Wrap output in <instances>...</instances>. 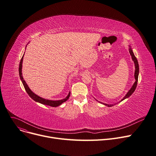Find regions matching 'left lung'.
<instances>
[{
  "label": "left lung",
  "instance_id": "8db88e82",
  "mask_svg": "<svg viewBox=\"0 0 156 156\" xmlns=\"http://www.w3.org/2000/svg\"><path fill=\"white\" fill-rule=\"evenodd\" d=\"M129 53H130V55L132 56V59H133V62H134L135 66H136V70H135V74H134V75H135L134 76H135V79H136V81H135L134 84L133 85L132 87L130 88V90L129 91V92L127 93L126 95L123 97V98L121 101H122V100H123L124 99H126V98L129 97L132 94V93L134 92V91H135V90H136V87H137V85L138 76H139V68L138 61H137V59L136 57L135 56V55H134V54H133V51H132V49H131L130 48H129ZM103 104H104V103H103ZM104 105H107L108 107H112V106H113V105H107V104H104Z\"/></svg>",
  "mask_w": 156,
  "mask_h": 156
}]
</instances>
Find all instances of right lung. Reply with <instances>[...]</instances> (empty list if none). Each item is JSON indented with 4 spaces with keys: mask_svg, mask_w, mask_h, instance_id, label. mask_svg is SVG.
I'll list each match as a JSON object with an SVG mask.
<instances>
[{
    "mask_svg": "<svg viewBox=\"0 0 156 156\" xmlns=\"http://www.w3.org/2000/svg\"><path fill=\"white\" fill-rule=\"evenodd\" d=\"M24 55L23 56L21 59H20V63H19V76H20V80H21L23 83V85L24 87V88L26 91V92L27 93V94L29 95V96L32 98L33 100H34V101H37V102H39V103H42V104H44V105H49L50 107H58L59 105H60L61 104H62L63 102L66 101L69 97L70 96V92L69 93L68 95L63 100H56V101H53V100H46V99H44L43 98H41L37 95H36V94H34V93L31 91L30 90V88H29V87L27 86V83H26V81L24 80L23 79V75H22V66H23V57H24Z\"/></svg>",
    "mask_w": 156,
    "mask_h": 156,
    "instance_id": "right-lung-1",
    "label": "right lung"
}]
</instances>
